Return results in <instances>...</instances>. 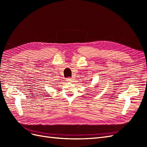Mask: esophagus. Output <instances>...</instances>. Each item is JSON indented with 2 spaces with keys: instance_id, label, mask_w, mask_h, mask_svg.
Instances as JSON below:
<instances>
[{
  "instance_id": "34e87169",
  "label": "esophagus",
  "mask_w": 147,
  "mask_h": 147,
  "mask_svg": "<svg viewBox=\"0 0 147 147\" xmlns=\"http://www.w3.org/2000/svg\"><path fill=\"white\" fill-rule=\"evenodd\" d=\"M74 78H68L67 79V82H69V83H72L74 82Z\"/></svg>"
}]
</instances>
